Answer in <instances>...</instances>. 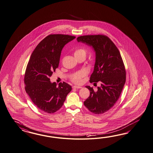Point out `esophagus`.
<instances>
[{
	"mask_svg": "<svg viewBox=\"0 0 153 153\" xmlns=\"http://www.w3.org/2000/svg\"><path fill=\"white\" fill-rule=\"evenodd\" d=\"M73 88H81L82 87L81 86H72Z\"/></svg>",
	"mask_w": 153,
	"mask_h": 153,
	"instance_id": "34e87169",
	"label": "esophagus"
}]
</instances>
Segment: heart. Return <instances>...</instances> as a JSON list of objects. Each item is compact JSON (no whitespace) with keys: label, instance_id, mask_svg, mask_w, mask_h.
I'll use <instances>...</instances> for the list:
<instances>
[{"label":"heart","instance_id":"heart-1","mask_svg":"<svg viewBox=\"0 0 153 153\" xmlns=\"http://www.w3.org/2000/svg\"><path fill=\"white\" fill-rule=\"evenodd\" d=\"M74 55L76 58H79L80 57H86V51L84 48L81 47L77 48L74 50ZM86 73L83 71H81L77 72H76L71 76V81L72 82L76 84L81 83L82 82V79L85 76H86Z\"/></svg>","mask_w":153,"mask_h":153}]
</instances>
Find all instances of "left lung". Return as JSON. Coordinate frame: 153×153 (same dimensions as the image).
Returning <instances> with one entry per match:
<instances>
[{"label": "left lung", "instance_id": "1", "mask_svg": "<svg viewBox=\"0 0 153 153\" xmlns=\"http://www.w3.org/2000/svg\"><path fill=\"white\" fill-rule=\"evenodd\" d=\"M77 41L92 46L95 50L96 62L90 82L101 83L97 91L86 86L90 94L84 105L91 112L102 114L112 108L120 97L126 81L124 62L115 45L105 35L82 36Z\"/></svg>", "mask_w": 153, "mask_h": 153}]
</instances>
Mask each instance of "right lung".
<instances>
[{
    "mask_svg": "<svg viewBox=\"0 0 153 153\" xmlns=\"http://www.w3.org/2000/svg\"><path fill=\"white\" fill-rule=\"evenodd\" d=\"M75 36L50 34L37 45L30 56L25 74V90L42 111L53 114L61 108L72 90L67 83H51L50 77L58 68L62 48Z\"/></svg>",
    "mask_w": 153,
    "mask_h": 153,
    "instance_id": "add662e5",
    "label": "right lung"
}]
</instances>
